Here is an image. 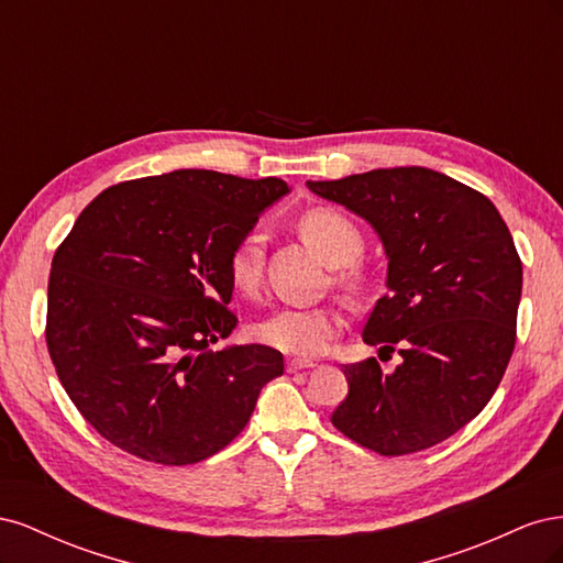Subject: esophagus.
I'll list each match as a JSON object with an SVG mask.
<instances>
[{
	"instance_id": "obj_1",
	"label": "esophagus",
	"mask_w": 563,
	"mask_h": 563,
	"mask_svg": "<svg viewBox=\"0 0 563 563\" xmlns=\"http://www.w3.org/2000/svg\"><path fill=\"white\" fill-rule=\"evenodd\" d=\"M312 366H314V362H308V360H288L286 362L288 373H298L302 368H312Z\"/></svg>"
}]
</instances>
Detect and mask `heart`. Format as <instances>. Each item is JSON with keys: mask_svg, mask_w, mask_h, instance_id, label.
Wrapping results in <instances>:
<instances>
[{"mask_svg": "<svg viewBox=\"0 0 563 563\" xmlns=\"http://www.w3.org/2000/svg\"><path fill=\"white\" fill-rule=\"evenodd\" d=\"M300 234L323 261L338 267V284L347 291H360L364 272L352 261L364 249L362 232L352 220L329 207L305 211L300 218ZM263 244L261 230L244 232L230 251L228 272L236 291L253 296L263 282ZM343 329V319L331 308H282L255 323V338L263 345L291 356H317L327 350Z\"/></svg>", "mask_w": 563, "mask_h": 563, "instance_id": "obj_1", "label": "heart"}]
</instances>
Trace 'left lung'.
<instances>
[{
  "label": "left lung",
  "mask_w": 563,
  "mask_h": 563,
  "mask_svg": "<svg viewBox=\"0 0 563 563\" xmlns=\"http://www.w3.org/2000/svg\"><path fill=\"white\" fill-rule=\"evenodd\" d=\"M310 190L378 230L387 288L364 323V343L399 350L383 373L345 364L347 397L331 422L380 455L432 449L482 413L517 343L521 258L493 201L422 166L376 168Z\"/></svg>",
  "instance_id": "1"
}]
</instances>
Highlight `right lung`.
<instances>
[{
    "label": "right lung",
    "instance_id": "right-lung-1",
    "mask_svg": "<svg viewBox=\"0 0 563 563\" xmlns=\"http://www.w3.org/2000/svg\"><path fill=\"white\" fill-rule=\"evenodd\" d=\"M288 192L282 178L203 168L117 183L84 209L51 261L46 347L77 411L112 446L155 465L225 449L282 352H211L236 317L230 251Z\"/></svg>",
    "mask_w": 563,
    "mask_h": 563
}]
</instances>
